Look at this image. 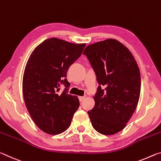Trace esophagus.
Listing matches in <instances>:
<instances>
[{
  "label": "esophagus",
  "mask_w": 161,
  "mask_h": 161,
  "mask_svg": "<svg viewBox=\"0 0 161 161\" xmlns=\"http://www.w3.org/2000/svg\"><path fill=\"white\" fill-rule=\"evenodd\" d=\"M79 101L80 102H82L84 99H85V96H79Z\"/></svg>",
  "instance_id": "esophagus-1"
}]
</instances>
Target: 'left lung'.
Returning a JSON list of instances; mask_svg holds the SVG:
<instances>
[{
    "instance_id": "obj_1",
    "label": "left lung",
    "mask_w": 161,
    "mask_h": 161,
    "mask_svg": "<svg viewBox=\"0 0 161 161\" xmlns=\"http://www.w3.org/2000/svg\"><path fill=\"white\" fill-rule=\"evenodd\" d=\"M83 53L101 85L93 97V108L88 111L92 125L103 135H114L125 127L138 105L141 86L138 65L127 47L113 38L89 45Z\"/></svg>"
}]
</instances>
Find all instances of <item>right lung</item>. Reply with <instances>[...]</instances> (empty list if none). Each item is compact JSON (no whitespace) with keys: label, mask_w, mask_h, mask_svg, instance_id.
Instances as JSON below:
<instances>
[{"label":"right lung","mask_w":161,"mask_h":161,"mask_svg":"<svg viewBox=\"0 0 161 161\" xmlns=\"http://www.w3.org/2000/svg\"><path fill=\"white\" fill-rule=\"evenodd\" d=\"M85 46L51 38L29 57L23 77V98L33 122L44 133L58 135L66 130L80 106L78 97L68 94L70 83L65 78ZM62 83L65 89L59 94Z\"/></svg>","instance_id":"add662e5"}]
</instances>
